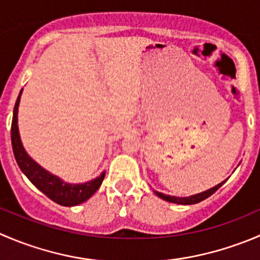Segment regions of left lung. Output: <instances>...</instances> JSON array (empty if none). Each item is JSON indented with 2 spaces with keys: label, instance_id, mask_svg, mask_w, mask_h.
<instances>
[{
  "label": "left lung",
  "instance_id": "1",
  "mask_svg": "<svg viewBox=\"0 0 260 260\" xmlns=\"http://www.w3.org/2000/svg\"><path fill=\"white\" fill-rule=\"evenodd\" d=\"M225 181H221L220 184H217V185L213 186V188L202 191V193L194 194V196H190V197H174V196H166V194L158 193V191H155V193L157 197L162 198L164 201H168V202H171V203H176V205H196V203H200L202 202V201H205L206 198L211 197V196H212V194L215 193L220 186H222L223 184H225Z\"/></svg>",
  "mask_w": 260,
  "mask_h": 260
}]
</instances>
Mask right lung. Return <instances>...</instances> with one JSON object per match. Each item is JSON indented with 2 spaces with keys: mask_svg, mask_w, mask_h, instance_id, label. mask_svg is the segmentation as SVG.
Returning <instances> with one entry per match:
<instances>
[{
  "mask_svg": "<svg viewBox=\"0 0 260 260\" xmlns=\"http://www.w3.org/2000/svg\"><path fill=\"white\" fill-rule=\"evenodd\" d=\"M22 90L17 96L16 103L14 108V117L11 123V143L14 156L16 158V162L22 173L26 175V178L39 189L42 193H44L48 198L53 202L58 203L60 206L72 207L80 203L89 200L92 194L100 188L103 180H104L105 173L103 171L102 175L92 180L86 181L82 184H69L60 180L58 176L52 175L47 170L38 165L31 157L26 153L25 148L22 147L21 140L19 135V127H17V109H19L20 96H21Z\"/></svg>",
  "mask_w": 260,
  "mask_h": 260,
  "instance_id": "add662e5",
  "label": "right lung"
}]
</instances>
